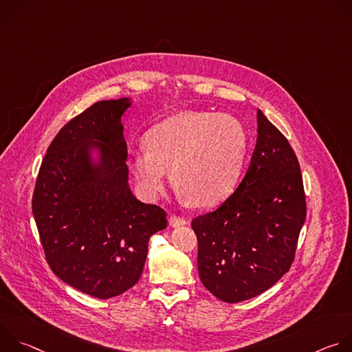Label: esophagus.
<instances>
[{"label": "esophagus", "mask_w": 352, "mask_h": 352, "mask_svg": "<svg viewBox=\"0 0 352 352\" xmlns=\"http://www.w3.org/2000/svg\"><path fill=\"white\" fill-rule=\"evenodd\" d=\"M168 223H170V226L171 227H181V226H185L188 221L185 220V219H182V217H178V216H171L170 217V220H168Z\"/></svg>", "instance_id": "34e87169"}]
</instances>
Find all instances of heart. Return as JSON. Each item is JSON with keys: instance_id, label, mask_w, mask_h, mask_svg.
<instances>
[{"instance_id": "1", "label": "heart", "mask_w": 352, "mask_h": 352, "mask_svg": "<svg viewBox=\"0 0 352 352\" xmlns=\"http://www.w3.org/2000/svg\"><path fill=\"white\" fill-rule=\"evenodd\" d=\"M147 148L132 153L129 168L150 199L164 190L168 171L174 186L195 206H210L235 186L246 133L230 114L178 113L148 132Z\"/></svg>"}]
</instances>
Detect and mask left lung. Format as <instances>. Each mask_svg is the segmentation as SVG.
<instances>
[{"mask_svg":"<svg viewBox=\"0 0 352 352\" xmlns=\"http://www.w3.org/2000/svg\"><path fill=\"white\" fill-rule=\"evenodd\" d=\"M258 139L249 168L214 210L192 220L197 270L224 302L254 298L291 267L307 205L292 147L258 110Z\"/></svg>","mask_w":352,"mask_h":352,"instance_id":"left-lung-1","label":"left lung"}]
</instances>
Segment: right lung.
I'll return each mask as SVG.
<instances>
[{"label": "right lung", "mask_w": 352, "mask_h": 352, "mask_svg": "<svg viewBox=\"0 0 352 352\" xmlns=\"http://www.w3.org/2000/svg\"><path fill=\"white\" fill-rule=\"evenodd\" d=\"M131 104L103 100L71 120L47 150L32 200L50 267L100 299L138 283L150 236L167 227L166 212L128 184L122 116Z\"/></svg>", "instance_id": "1"}]
</instances>
